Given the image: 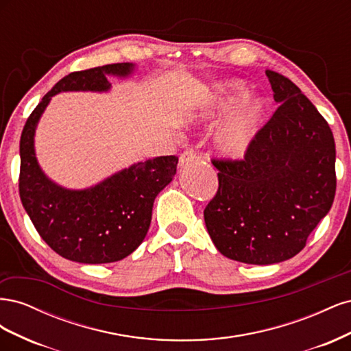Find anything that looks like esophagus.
I'll return each instance as SVG.
<instances>
[{
	"mask_svg": "<svg viewBox=\"0 0 351 351\" xmlns=\"http://www.w3.org/2000/svg\"><path fill=\"white\" fill-rule=\"evenodd\" d=\"M196 154L193 152V151H186V152H183L182 155H180V158H178V165L180 167H184V165H187L189 162H193V161H196Z\"/></svg>",
	"mask_w": 351,
	"mask_h": 351,
	"instance_id": "1",
	"label": "esophagus"
}]
</instances>
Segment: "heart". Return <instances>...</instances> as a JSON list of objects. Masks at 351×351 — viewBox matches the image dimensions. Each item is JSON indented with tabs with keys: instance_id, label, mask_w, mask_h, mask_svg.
<instances>
[{
	"instance_id": "b5f03b06",
	"label": "heart",
	"mask_w": 351,
	"mask_h": 351,
	"mask_svg": "<svg viewBox=\"0 0 351 351\" xmlns=\"http://www.w3.org/2000/svg\"><path fill=\"white\" fill-rule=\"evenodd\" d=\"M249 88L241 82H232L222 89L219 112H230L245 104L221 127L214 137V149L226 159H240L249 152L263 124L268 104L263 98L247 102Z\"/></svg>"
}]
</instances>
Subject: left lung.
<instances>
[{"label": "left lung", "instance_id": "left-lung-1", "mask_svg": "<svg viewBox=\"0 0 351 351\" xmlns=\"http://www.w3.org/2000/svg\"><path fill=\"white\" fill-rule=\"evenodd\" d=\"M280 107L241 161L214 159L218 192L204 210L224 256L271 265L295 256L332 206L335 142L324 117L295 84L267 70Z\"/></svg>", "mask_w": 351, "mask_h": 351}]
</instances>
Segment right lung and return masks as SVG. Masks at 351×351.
I'll list each match as a JSON object with an SVG mask.
<instances>
[{"mask_svg":"<svg viewBox=\"0 0 351 351\" xmlns=\"http://www.w3.org/2000/svg\"><path fill=\"white\" fill-rule=\"evenodd\" d=\"M133 62L70 73L29 115L20 137L19 192L39 236L60 256L79 263H110L129 256L145 240L154 200L171 183L178 158L136 162L88 189L61 187L45 176L35 154V132L51 98L60 92H107V76L127 77Z\"/></svg>","mask_w":351,"mask_h":351,"instance_id":"right-lung-1","label":"right lung"}]
</instances>
